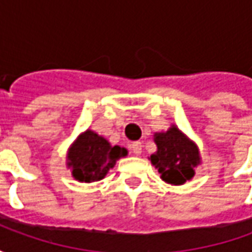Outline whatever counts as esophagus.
Instances as JSON below:
<instances>
[{
    "instance_id": "obj_1",
    "label": "esophagus",
    "mask_w": 252,
    "mask_h": 252,
    "mask_svg": "<svg viewBox=\"0 0 252 252\" xmlns=\"http://www.w3.org/2000/svg\"><path fill=\"white\" fill-rule=\"evenodd\" d=\"M132 153L135 154V155H140L142 154V143L140 142H133L131 146Z\"/></svg>"
}]
</instances>
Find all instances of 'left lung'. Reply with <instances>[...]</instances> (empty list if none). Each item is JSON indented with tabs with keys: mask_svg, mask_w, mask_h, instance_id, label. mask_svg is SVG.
<instances>
[{
	"mask_svg": "<svg viewBox=\"0 0 252 252\" xmlns=\"http://www.w3.org/2000/svg\"><path fill=\"white\" fill-rule=\"evenodd\" d=\"M157 153L150 157L162 181L170 185H184L194 177V169L201 164L198 146L180 128L171 124L167 131L155 132Z\"/></svg>",
	"mask_w": 252,
	"mask_h": 252,
	"instance_id": "obj_1",
	"label": "left lung"
}]
</instances>
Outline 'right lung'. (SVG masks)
Returning a JSON list of instances; mask_svg holds the SVG:
<instances>
[{"label": "right lung", "mask_w": 252, "mask_h": 252, "mask_svg": "<svg viewBox=\"0 0 252 252\" xmlns=\"http://www.w3.org/2000/svg\"><path fill=\"white\" fill-rule=\"evenodd\" d=\"M126 155V148L112 146L97 132L86 129L67 150L66 166L74 180L90 184L102 180L116 162Z\"/></svg>", "instance_id": "add662e5"}]
</instances>
